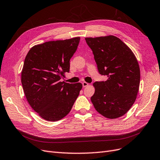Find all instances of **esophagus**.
Wrapping results in <instances>:
<instances>
[{
	"instance_id": "34e87169",
	"label": "esophagus",
	"mask_w": 160,
	"mask_h": 160,
	"mask_svg": "<svg viewBox=\"0 0 160 160\" xmlns=\"http://www.w3.org/2000/svg\"><path fill=\"white\" fill-rule=\"evenodd\" d=\"M88 83H87V82H82V86H83V87H86V86H88Z\"/></svg>"
}]
</instances>
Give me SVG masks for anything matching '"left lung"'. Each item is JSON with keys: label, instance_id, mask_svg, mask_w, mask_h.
<instances>
[{"label": "left lung", "instance_id": "8db88e82", "mask_svg": "<svg viewBox=\"0 0 160 160\" xmlns=\"http://www.w3.org/2000/svg\"><path fill=\"white\" fill-rule=\"evenodd\" d=\"M85 40L93 52L98 72L108 76L106 81L94 83L92 104L106 118L121 117L133 104L139 90L140 71L136 56L114 36Z\"/></svg>", "mask_w": 160, "mask_h": 160}]
</instances>
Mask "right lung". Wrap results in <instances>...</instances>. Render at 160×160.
Segmentation results:
<instances>
[{
	"mask_svg": "<svg viewBox=\"0 0 160 160\" xmlns=\"http://www.w3.org/2000/svg\"><path fill=\"white\" fill-rule=\"evenodd\" d=\"M80 37L36 45L26 56L21 82L32 109L47 121L61 120L70 112L82 88L81 83L60 82L70 71V60Z\"/></svg>",
	"mask_w": 160,
	"mask_h": 160,
	"instance_id": "obj_1",
	"label": "right lung"
}]
</instances>
